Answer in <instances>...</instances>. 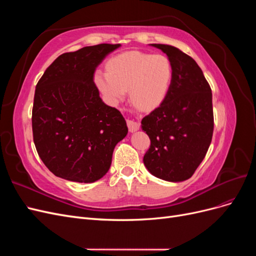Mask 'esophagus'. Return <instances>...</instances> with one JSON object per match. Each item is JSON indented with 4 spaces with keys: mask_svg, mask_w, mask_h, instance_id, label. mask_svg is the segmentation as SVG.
<instances>
[{
    "mask_svg": "<svg viewBox=\"0 0 256 256\" xmlns=\"http://www.w3.org/2000/svg\"><path fill=\"white\" fill-rule=\"evenodd\" d=\"M127 125H128V128H129L130 132H136V130L140 129V122H138L132 120H127Z\"/></svg>",
    "mask_w": 256,
    "mask_h": 256,
    "instance_id": "esophagus-1",
    "label": "esophagus"
}]
</instances>
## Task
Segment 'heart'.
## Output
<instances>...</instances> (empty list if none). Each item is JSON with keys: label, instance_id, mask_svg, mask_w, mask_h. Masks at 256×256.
Listing matches in <instances>:
<instances>
[{"label": "heart", "instance_id": "b5f03b06", "mask_svg": "<svg viewBox=\"0 0 256 256\" xmlns=\"http://www.w3.org/2000/svg\"><path fill=\"white\" fill-rule=\"evenodd\" d=\"M173 80L171 60L164 54L129 51L108 62V72H97L95 83L108 102L115 106L126 96L144 111L156 109L166 98Z\"/></svg>", "mask_w": 256, "mask_h": 256}]
</instances>
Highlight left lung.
Segmentation results:
<instances>
[{
	"mask_svg": "<svg viewBox=\"0 0 256 256\" xmlns=\"http://www.w3.org/2000/svg\"><path fill=\"white\" fill-rule=\"evenodd\" d=\"M152 46L171 60L173 80L164 102L141 122L150 138L143 162L150 173L160 180L184 182L196 172L212 143V90L191 56L173 46Z\"/></svg>",
	"mask_w": 256,
	"mask_h": 256,
	"instance_id": "obj_1",
	"label": "left lung"
}]
</instances>
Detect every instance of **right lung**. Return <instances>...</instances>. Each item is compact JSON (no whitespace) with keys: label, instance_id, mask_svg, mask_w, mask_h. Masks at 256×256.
<instances>
[{"label":"right lung","instance_id":"right-lung-1","mask_svg":"<svg viewBox=\"0 0 256 256\" xmlns=\"http://www.w3.org/2000/svg\"><path fill=\"white\" fill-rule=\"evenodd\" d=\"M120 47L100 44L62 54L36 85L34 143L58 177L84 184L102 178L114 147L128 134L122 113L102 102L94 83L96 68Z\"/></svg>","mask_w":256,"mask_h":256}]
</instances>
